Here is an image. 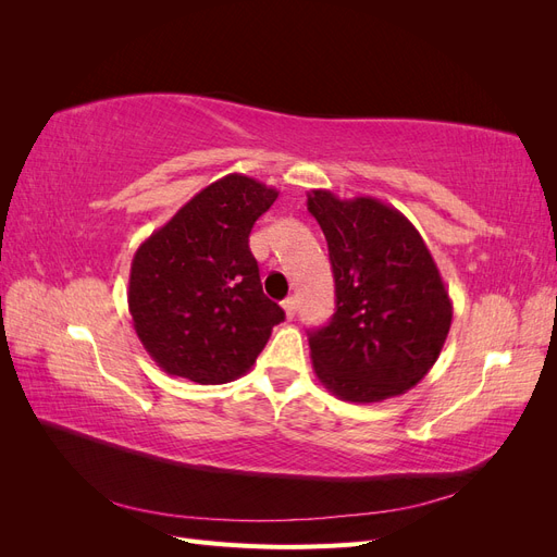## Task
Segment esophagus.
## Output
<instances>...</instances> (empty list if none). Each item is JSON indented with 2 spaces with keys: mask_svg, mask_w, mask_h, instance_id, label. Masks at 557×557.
Returning <instances> with one entry per match:
<instances>
[{
  "mask_svg": "<svg viewBox=\"0 0 557 557\" xmlns=\"http://www.w3.org/2000/svg\"><path fill=\"white\" fill-rule=\"evenodd\" d=\"M283 311H285V318L293 320L295 313H297V299H295V297L283 299Z\"/></svg>",
  "mask_w": 557,
  "mask_h": 557,
  "instance_id": "obj_1",
  "label": "esophagus"
}]
</instances>
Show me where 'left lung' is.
Segmentation results:
<instances>
[{
	"mask_svg": "<svg viewBox=\"0 0 557 557\" xmlns=\"http://www.w3.org/2000/svg\"><path fill=\"white\" fill-rule=\"evenodd\" d=\"M330 250L336 311L309 332L318 381L344 401L404 395L440 358L453 301L411 221L374 197L311 190Z\"/></svg>",
	"mask_w": 557,
	"mask_h": 557,
	"instance_id": "8db88e82",
	"label": "left lung"
}]
</instances>
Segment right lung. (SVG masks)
<instances>
[{
  "label": "right lung",
  "mask_w": 557,
  "mask_h": 557,
  "mask_svg": "<svg viewBox=\"0 0 557 557\" xmlns=\"http://www.w3.org/2000/svg\"><path fill=\"white\" fill-rule=\"evenodd\" d=\"M276 188L227 174L199 190L137 248L127 307L162 372L201 385L244 376L285 318L262 293L250 230Z\"/></svg>",
  "instance_id": "right-lung-1"
}]
</instances>
